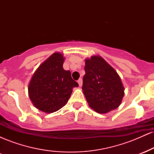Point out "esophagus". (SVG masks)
Segmentation results:
<instances>
[{
	"mask_svg": "<svg viewBox=\"0 0 154 154\" xmlns=\"http://www.w3.org/2000/svg\"><path fill=\"white\" fill-rule=\"evenodd\" d=\"M77 82H78L79 87H81V86H82V79H81V78H79L78 79V81H77Z\"/></svg>",
	"mask_w": 154,
	"mask_h": 154,
	"instance_id": "obj_1",
	"label": "esophagus"
}]
</instances>
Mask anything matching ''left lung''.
I'll return each mask as SVG.
<instances>
[{"label":"left lung","mask_w":154,"mask_h":154,"mask_svg":"<svg viewBox=\"0 0 154 154\" xmlns=\"http://www.w3.org/2000/svg\"><path fill=\"white\" fill-rule=\"evenodd\" d=\"M82 91L90 107L99 114L114 110L121 104L125 88L119 75L99 56L85 59Z\"/></svg>","instance_id":"8db88e82"}]
</instances>
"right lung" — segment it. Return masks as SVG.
<instances>
[{
  "label": "right lung",
  "mask_w": 154,
  "mask_h": 154,
  "mask_svg": "<svg viewBox=\"0 0 154 154\" xmlns=\"http://www.w3.org/2000/svg\"><path fill=\"white\" fill-rule=\"evenodd\" d=\"M63 61L62 54L54 53L39 66L29 82V98L33 105L43 112L59 110L66 105L72 88L78 87L70 71L63 69Z\"/></svg>",
  "instance_id": "add662e5"
}]
</instances>
